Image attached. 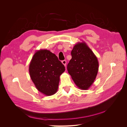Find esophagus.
Here are the masks:
<instances>
[{
  "label": "esophagus",
  "instance_id": "34e87169",
  "mask_svg": "<svg viewBox=\"0 0 127 127\" xmlns=\"http://www.w3.org/2000/svg\"><path fill=\"white\" fill-rule=\"evenodd\" d=\"M66 63H67V62H66V60H63V61H62V64L64 65V66H66Z\"/></svg>",
  "mask_w": 127,
  "mask_h": 127
}]
</instances>
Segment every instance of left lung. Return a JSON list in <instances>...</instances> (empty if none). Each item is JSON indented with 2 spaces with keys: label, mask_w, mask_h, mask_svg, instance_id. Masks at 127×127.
Segmentation results:
<instances>
[{
  "label": "left lung",
  "mask_w": 127,
  "mask_h": 127,
  "mask_svg": "<svg viewBox=\"0 0 127 127\" xmlns=\"http://www.w3.org/2000/svg\"><path fill=\"white\" fill-rule=\"evenodd\" d=\"M71 55L72 58L67 65L68 73L79 89L87 90L96 77L98 70L97 57L83 41L74 45Z\"/></svg>",
  "instance_id": "1"
}]
</instances>
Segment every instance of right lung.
Segmentation results:
<instances>
[{
    "mask_svg": "<svg viewBox=\"0 0 127 127\" xmlns=\"http://www.w3.org/2000/svg\"><path fill=\"white\" fill-rule=\"evenodd\" d=\"M64 70V65L56 55L46 49L36 51L29 65L30 75L34 85L46 96L57 92L60 76Z\"/></svg>",
    "mask_w": 127,
    "mask_h": 127,
    "instance_id": "add662e5",
    "label": "right lung"
}]
</instances>
